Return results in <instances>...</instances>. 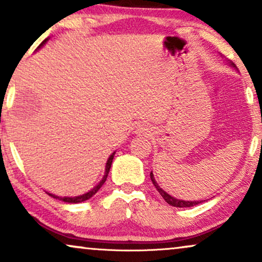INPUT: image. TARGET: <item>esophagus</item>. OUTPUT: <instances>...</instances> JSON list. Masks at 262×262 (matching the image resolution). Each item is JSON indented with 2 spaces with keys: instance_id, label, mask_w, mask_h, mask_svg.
<instances>
[{
  "instance_id": "34e87169",
  "label": "esophagus",
  "mask_w": 262,
  "mask_h": 262,
  "mask_svg": "<svg viewBox=\"0 0 262 262\" xmlns=\"http://www.w3.org/2000/svg\"><path fill=\"white\" fill-rule=\"evenodd\" d=\"M151 133V129H150L149 125L146 124H140L137 127V130H135V134L139 135V137H146Z\"/></svg>"
}]
</instances>
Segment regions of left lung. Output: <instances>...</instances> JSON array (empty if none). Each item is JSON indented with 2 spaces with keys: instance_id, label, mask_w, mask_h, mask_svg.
I'll return each mask as SVG.
<instances>
[{
  "instance_id": "8db88e82",
  "label": "left lung",
  "mask_w": 262,
  "mask_h": 262,
  "mask_svg": "<svg viewBox=\"0 0 262 262\" xmlns=\"http://www.w3.org/2000/svg\"><path fill=\"white\" fill-rule=\"evenodd\" d=\"M229 65L233 66L234 69H236L235 65H234L231 61L229 62ZM150 179H151V181H152V183H154L155 188L159 191V193H160L161 196H162V198H164V200H165V202L169 203L170 206L177 207V208H188V207H193V206H196V204H200L201 203V201H183V200H179V198L172 197V196H171V194L167 193V192H165L164 189H162L160 186L158 185V182L155 181L154 173H152V172H150ZM202 202H203V201H202Z\"/></svg>"
}]
</instances>
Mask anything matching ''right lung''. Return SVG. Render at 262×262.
I'll list each match as a JSON object with an SVG mask.
<instances>
[{"label":"right lung","mask_w":262,"mask_h":262,"mask_svg":"<svg viewBox=\"0 0 262 262\" xmlns=\"http://www.w3.org/2000/svg\"><path fill=\"white\" fill-rule=\"evenodd\" d=\"M48 40H49V38L44 39V40L41 41V44L38 47V49H40V48L43 47V45L47 43ZM114 154H116V151L112 152V155H110V158H108V160L106 162V169H104L103 177H102L101 181L97 183V186H95V187H93L91 191L86 192V193H83V194H80V196H75V197H59V196H55V194L49 193V192H48V194H49V196L54 197V198H56V200H60V201H62V202H66V203H81V202H85V201H87V200H90V198H91L92 196H95V194L97 193L98 189H100L102 187V185H103V183L106 182L108 172H110V169H111V165H112Z\"/></svg>","instance_id":"add662e5"}]
</instances>
